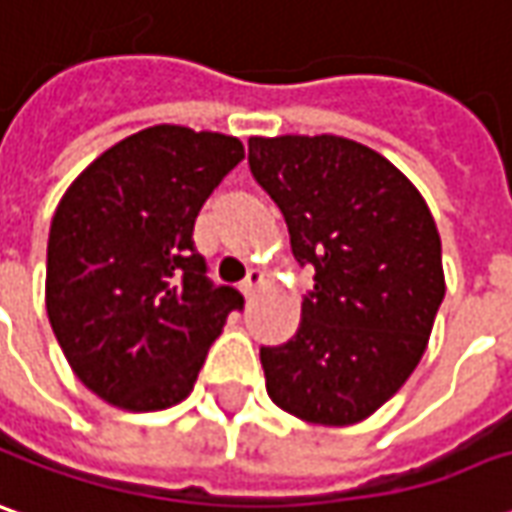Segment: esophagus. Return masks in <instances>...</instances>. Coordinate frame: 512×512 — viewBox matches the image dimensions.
<instances>
[{"label":"esophagus","mask_w":512,"mask_h":512,"mask_svg":"<svg viewBox=\"0 0 512 512\" xmlns=\"http://www.w3.org/2000/svg\"><path fill=\"white\" fill-rule=\"evenodd\" d=\"M263 285V271L260 269H249V274H246V280L241 283V291L243 297L249 300V297H255V291Z\"/></svg>","instance_id":"34e87169"}]
</instances>
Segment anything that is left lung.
<instances>
[{
    "label": "left lung",
    "instance_id": "obj_1",
    "mask_svg": "<svg viewBox=\"0 0 512 512\" xmlns=\"http://www.w3.org/2000/svg\"><path fill=\"white\" fill-rule=\"evenodd\" d=\"M249 168L280 207L291 252L314 266L297 333L260 347L288 415L350 426L403 387L446 297L440 232L417 187L353 139L252 137Z\"/></svg>",
    "mask_w": 512,
    "mask_h": 512
}]
</instances>
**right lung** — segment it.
<instances>
[{"instance_id":"right-lung-1","label":"right lung","mask_w":512,"mask_h":512,"mask_svg":"<svg viewBox=\"0 0 512 512\" xmlns=\"http://www.w3.org/2000/svg\"><path fill=\"white\" fill-rule=\"evenodd\" d=\"M241 139L154 125L111 145L52 215L47 316L72 373L128 412L184 401L243 297L212 285L198 210L243 159Z\"/></svg>"}]
</instances>
